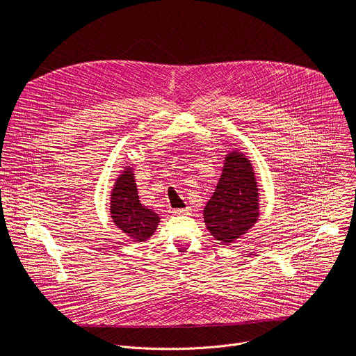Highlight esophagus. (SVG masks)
Segmentation results:
<instances>
[{"instance_id":"esophagus-1","label":"esophagus","mask_w":356,"mask_h":356,"mask_svg":"<svg viewBox=\"0 0 356 356\" xmlns=\"http://www.w3.org/2000/svg\"><path fill=\"white\" fill-rule=\"evenodd\" d=\"M173 213H175L176 216H188V214H191V209H190V207L177 209V210H173Z\"/></svg>"}]
</instances>
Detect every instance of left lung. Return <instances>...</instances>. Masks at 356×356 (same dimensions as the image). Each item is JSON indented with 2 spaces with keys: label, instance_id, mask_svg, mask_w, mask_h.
<instances>
[{
  "label": "left lung",
  "instance_id": "obj_1",
  "mask_svg": "<svg viewBox=\"0 0 356 356\" xmlns=\"http://www.w3.org/2000/svg\"><path fill=\"white\" fill-rule=\"evenodd\" d=\"M259 217L258 183L250 161L234 150L225 158L222 175L204 209L211 235L231 243L250 229Z\"/></svg>",
  "mask_w": 356,
  "mask_h": 356
}]
</instances>
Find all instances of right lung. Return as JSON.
I'll return each mask as SVG.
<instances>
[{
  "instance_id": "right-lung-1",
  "label": "right lung",
  "mask_w": 356,
  "mask_h": 356,
  "mask_svg": "<svg viewBox=\"0 0 356 356\" xmlns=\"http://www.w3.org/2000/svg\"><path fill=\"white\" fill-rule=\"evenodd\" d=\"M111 218L131 239L143 242L154 235L159 217L140 204L131 169H125L111 191Z\"/></svg>"
}]
</instances>
